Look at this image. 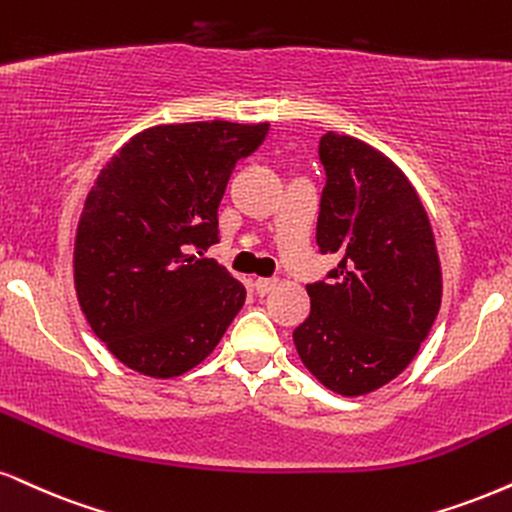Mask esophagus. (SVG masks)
<instances>
[{
    "label": "esophagus",
    "mask_w": 512,
    "mask_h": 512,
    "mask_svg": "<svg viewBox=\"0 0 512 512\" xmlns=\"http://www.w3.org/2000/svg\"><path fill=\"white\" fill-rule=\"evenodd\" d=\"M254 287H256L258 296H266L277 287V280H275V277H258V280L254 282Z\"/></svg>",
    "instance_id": "obj_1"
}]
</instances>
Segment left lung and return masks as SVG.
I'll list each match as a JSON object with an SVG mask.
<instances>
[{
	"instance_id": "left-lung-1",
	"label": "left lung",
	"mask_w": 512,
	"mask_h": 512,
	"mask_svg": "<svg viewBox=\"0 0 512 512\" xmlns=\"http://www.w3.org/2000/svg\"><path fill=\"white\" fill-rule=\"evenodd\" d=\"M325 187L320 254H339L327 282L306 285L311 315L294 330L301 361L344 396L394 380L441 306V268L425 206L387 156L356 137H320Z\"/></svg>"
}]
</instances>
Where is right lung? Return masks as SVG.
Returning <instances> with one entry per match:
<instances>
[{
	"label": "right lung",
	"mask_w": 512,
	"mask_h": 512,
	"mask_svg": "<svg viewBox=\"0 0 512 512\" xmlns=\"http://www.w3.org/2000/svg\"><path fill=\"white\" fill-rule=\"evenodd\" d=\"M268 130L156 125L99 173L75 235V292L94 334L128 368L163 380L192 370L244 306L242 282L201 251L218 244L232 170Z\"/></svg>",
	"instance_id": "right-lung-1"
}]
</instances>
